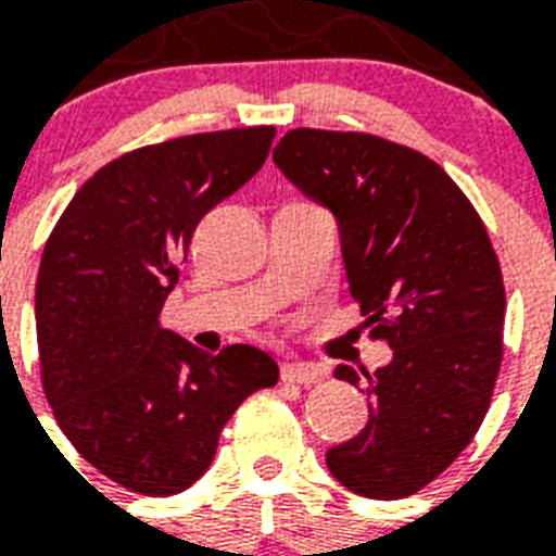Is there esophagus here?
I'll return each mask as SVG.
<instances>
[{
    "instance_id": "obj_1",
    "label": "esophagus",
    "mask_w": 556,
    "mask_h": 556,
    "mask_svg": "<svg viewBox=\"0 0 556 556\" xmlns=\"http://www.w3.org/2000/svg\"><path fill=\"white\" fill-rule=\"evenodd\" d=\"M326 378V369L314 364H286L282 366V383H317Z\"/></svg>"
}]
</instances>
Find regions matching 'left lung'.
Masks as SVG:
<instances>
[{
  "label": "left lung",
  "mask_w": 556,
  "mask_h": 556,
  "mask_svg": "<svg viewBox=\"0 0 556 556\" xmlns=\"http://www.w3.org/2000/svg\"><path fill=\"white\" fill-rule=\"evenodd\" d=\"M274 164L338 216L349 291L392 361L364 371L369 421L326 453L369 500H404L473 441L502 366L505 282L488 227L421 152L369 132L291 129ZM334 378L357 383L352 366Z\"/></svg>",
  "instance_id": "1"
}]
</instances>
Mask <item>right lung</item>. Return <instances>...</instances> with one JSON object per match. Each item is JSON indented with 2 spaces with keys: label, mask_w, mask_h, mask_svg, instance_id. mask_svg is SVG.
Wrapping results in <instances>:
<instances>
[{
  "label": "right lung",
  "mask_w": 556,
  "mask_h": 556,
  "mask_svg": "<svg viewBox=\"0 0 556 556\" xmlns=\"http://www.w3.org/2000/svg\"><path fill=\"white\" fill-rule=\"evenodd\" d=\"M274 126L173 138L109 161L74 192L37 277L39 380L65 439L115 484L199 482L236 406L279 380L262 349L216 357L161 326L204 213L260 173Z\"/></svg>",
  "instance_id": "right-lung-1"
}]
</instances>
